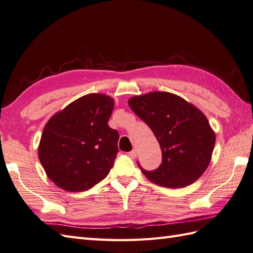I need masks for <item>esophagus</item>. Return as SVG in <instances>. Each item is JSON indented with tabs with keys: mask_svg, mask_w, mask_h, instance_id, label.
<instances>
[{
	"mask_svg": "<svg viewBox=\"0 0 253 253\" xmlns=\"http://www.w3.org/2000/svg\"><path fill=\"white\" fill-rule=\"evenodd\" d=\"M128 156L130 157V158H132V159H134L135 157H137V151L132 150L131 152H129V153H128Z\"/></svg>",
	"mask_w": 253,
	"mask_h": 253,
	"instance_id": "1",
	"label": "esophagus"
}]
</instances>
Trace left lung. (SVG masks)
<instances>
[{
    "instance_id": "1",
    "label": "left lung",
    "mask_w": 253,
    "mask_h": 253,
    "mask_svg": "<svg viewBox=\"0 0 253 253\" xmlns=\"http://www.w3.org/2000/svg\"><path fill=\"white\" fill-rule=\"evenodd\" d=\"M128 105L152 129L163 152L158 169L145 171L140 167L144 175L167 188H182L196 182L209 167L216 142L203 112L168 92L134 96Z\"/></svg>"
}]
</instances>
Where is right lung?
Wrapping results in <instances>:
<instances>
[{
    "label": "right lung",
    "instance_id": "obj_1",
    "mask_svg": "<svg viewBox=\"0 0 253 253\" xmlns=\"http://www.w3.org/2000/svg\"><path fill=\"white\" fill-rule=\"evenodd\" d=\"M113 108L110 96L88 94L48 121L38 158L57 187L85 191L108 175L119 152V132L108 125Z\"/></svg>",
    "mask_w": 253,
    "mask_h": 253
}]
</instances>
